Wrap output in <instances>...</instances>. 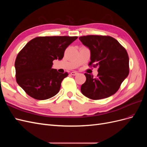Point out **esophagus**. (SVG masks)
<instances>
[{"label":"esophagus","instance_id":"1","mask_svg":"<svg viewBox=\"0 0 147 147\" xmlns=\"http://www.w3.org/2000/svg\"><path fill=\"white\" fill-rule=\"evenodd\" d=\"M70 74L72 75H74V76H75V75H76L78 74V73L77 72H75V71H73V72H70Z\"/></svg>","mask_w":147,"mask_h":147}]
</instances>
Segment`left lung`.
Wrapping results in <instances>:
<instances>
[{"label":"left lung","mask_w":147,"mask_h":147,"mask_svg":"<svg viewBox=\"0 0 147 147\" xmlns=\"http://www.w3.org/2000/svg\"><path fill=\"white\" fill-rule=\"evenodd\" d=\"M90 50L91 61L98 67L96 78L84 74L86 80L81 86L82 94L88 98L98 100L114 94L129 74V57L125 48L110 36L87 35L79 38Z\"/></svg>","instance_id":"8db88e82"}]
</instances>
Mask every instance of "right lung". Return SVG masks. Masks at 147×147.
<instances>
[{
	"instance_id": "1",
	"label": "right lung",
	"mask_w": 147,
	"mask_h": 147,
	"mask_svg": "<svg viewBox=\"0 0 147 147\" xmlns=\"http://www.w3.org/2000/svg\"><path fill=\"white\" fill-rule=\"evenodd\" d=\"M77 37H38L30 40L18 53L15 63L18 84L37 100H45L59 92L68 73L52 69L53 61L63 58L64 51Z\"/></svg>"
}]
</instances>
